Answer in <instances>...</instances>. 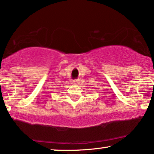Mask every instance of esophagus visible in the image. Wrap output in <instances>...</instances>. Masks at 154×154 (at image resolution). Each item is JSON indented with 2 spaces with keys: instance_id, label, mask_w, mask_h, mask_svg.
<instances>
[{
  "instance_id": "34e87169",
  "label": "esophagus",
  "mask_w": 154,
  "mask_h": 154,
  "mask_svg": "<svg viewBox=\"0 0 154 154\" xmlns=\"http://www.w3.org/2000/svg\"><path fill=\"white\" fill-rule=\"evenodd\" d=\"M73 84L75 85H77L79 84V79H75V80L73 81Z\"/></svg>"
}]
</instances>
